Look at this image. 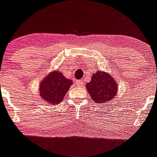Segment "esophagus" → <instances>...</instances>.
<instances>
[{
  "mask_svg": "<svg viewBox=\"0 0 157 157\" xmlns=\"http://www.w3.org/2000/svg\"><path fill=\"white\" fill-rule=\"evenodd\" d=\"M83 81L82 80H77L76 82V85L78 86H83Z\"/></svg>",
  "mask_w": 157,
  "mask_h": 157,
  "instance_id": "obj_1",
  "label": "esophagus"
}]
</instances>
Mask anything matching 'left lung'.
Instances as JSON below:
<instances>
[{
  "mask_svg": "<svg viewBox=\"0 0 157 157\" xmlns=\"http://www.w3.org/2000/svg\"><path fill=\"white\" fill-rule=\"evenodd\" d=\"M86 88L95 102L101 104L113 100L118 91V85L113 77L105 71H97L94 73Z\"/></svg>",
  "mask_w": 157,
  "mask_h": 157,
  "instance_id": "8db88e82",
  "label": "left lung"
}]
</instances>
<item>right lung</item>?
<instances>
[{
	"label": "right lung",
	"instance_id": "obj_1",
	"mask_svg": "<svg viewBox=\"0 0 157 157\" xmlns=\"http://www.w3.org/2000/svg\"><path fill=\"white\" fill-rule=\"evenodd\" d=\"M71 79H67L58 71H53L43 79L39 86L40 97L48 104L56 105L63 101V98L72 85Z\"/></svg>",
	"mask_w": 157,
	"mask_h": 157
}]
</instances>
